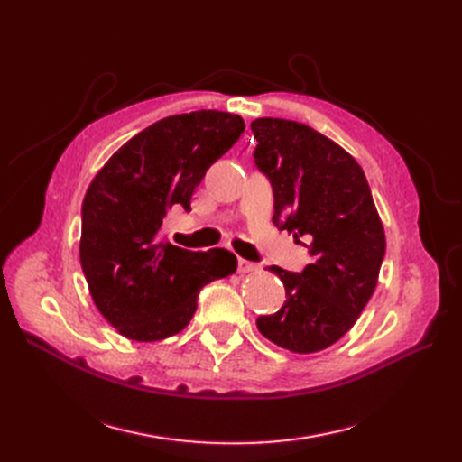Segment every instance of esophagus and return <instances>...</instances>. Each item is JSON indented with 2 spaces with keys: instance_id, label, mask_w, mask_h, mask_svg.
<instances>
[{
  "instance_id": "1",
  "label": "esophagus",
  "mask_w": 462,
  "mask_h": 462,
  "mask_svg": "<svg viewBox=\"0 0 462 462\" xmlns=\"http://www.w3.org/2000/svg\"><path fill=\"white\" fill-rule=\"evenodd\" d=\"M258 268V265L254 262H248L245 258H239V262H236V270H239V273H248V272H254Z\"/></svg>"
}]
</instances>
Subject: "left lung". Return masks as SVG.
Returning <instances> with one entry per match:
<instances>
[{
    "label": "left lung",
    "mask_w": 462,
    "mask_h": 462,
    "mask_svg": "<svg viewBox=\"0 0 462 462\" xmlns=\"http://www.w3.org/2000/svg\"><path fill=\"white\" fill-rule=\"evenodd\" d=\"M254 160L273 187V223L309 241L302 273L272 265L287 300L256 326L291 353L337 343L372 299L385 254V231L356 160L309 125L262 117L250 123Z\"/></svg>",
    "instance_id": "8db88e82"
}]
</instances>
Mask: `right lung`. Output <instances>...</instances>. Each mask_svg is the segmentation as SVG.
<instances>
[{"label":"right lung","instance_id":"1","mask_svg":"<svg viewBox=\"0 0 462 462\" xmlns=\"http://www.w3.org/2000/svg\"><path fill=\"white\" fill-rule=\"evenodd\" d=\"M245 131L217 109L165 117L133 136L96 173L82 202L80 265L92 300L123 337L150 343L183 331L199 291L236 270L226 248L208 253L162 239L173 208L190 209L208 167Z\"/></svg>","mask_w":462,"mask_h":462}]
</instances>
